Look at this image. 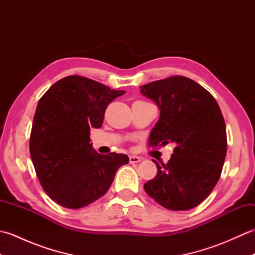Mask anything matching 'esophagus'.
<instances>
[{"mask_svg":"<svg viewBox=\"0 0 255 255\" xmlns=\"http://www.w3.org/2000/svg\"><path fill=\"white\" fill-rule=\"evenodd\" d=\"M140 161H141V158H140V156H137V155L129 156V162H130V163H138Z\"/></svg>","mask_w":255,"mask_h":255,"instance_id":"esophagus-1","label":"esophagus"}]
</instances>
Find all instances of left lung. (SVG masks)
<instances>
[{
	"label": "left lung",
	"instance_id": "8db88e82",
	"mask_svg": "<svg viewBox=\"0 0 255 255\" xmlns=\"http://www.w3.org/2000/svg\"><path fill=\"white\" fill-rule=\"evenodd\" d=\"M140 89L160 108L149 145L175 143L166 164L153 160L158 172L144 191L170 210L196 207L216 186L226 159V124L218 103L202 85L181 75Z\"/></svg>",
	"mask_w": 255,
	"mask_h": 255
}]
</instances>
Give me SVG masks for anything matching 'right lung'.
Wrapping results in <instances>:
<instances>
[{
  "label": "right lung",
  "instance_id": "right-lung-1",
  "mask_svg": "<svg viewBox=\"0 0 255 255\" xmlns=\"http://www.w3.org/2000/svg\"><path fill=\"white\" fill-rule=\"evenodd\" d=\"M125 91L81 75L52 84L38 102L29 151L42 188L70 209L85 207L104 195L126 154H100L90 143L92 128H100L108 104Z\"/></svg>",
  "mask_w": 255,
  "mask_h": 255
}]
</instances>
